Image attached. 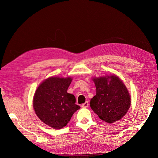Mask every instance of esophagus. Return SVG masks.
<instances>
[{"mask_svg":"<svg viewBox=\"0 0 158 158\" xmlns=\"http://www.w3.org/2000/svg\"><path fill=\"white\" fill-rule=\"evenodd\" d=\"M88 105H89L88 102V101H86V102H85L84 104H82L81 105V107H83V108H86V107H87L88 106Z\"/></svg>","mask_w":158,"mask_h":158,"instance_id":"obj_1","label":"esophagus"}]
</instances>
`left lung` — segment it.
I'll return each mask as SVG.
<instances>
[{
  "label": "left lung",
  "mask_w": 158,
  "mask_h": 158,
  "mask_svg": "<svg viewBox=\"0 0 158 158\" xmlns=\"http://www.w3.org/2000/svg\"><path fill=\"white\" fill-rule=\"evenodd\" d=\"M96 95L90 101V107L98 117L107 123L120 120L131 105L126 86L116 76L94 78Z\"/></svg>",
  "instance_id": "obj_1"
}]
</instances>
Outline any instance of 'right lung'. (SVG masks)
I'll list each match as a JSON object with an SVG mask.
<instances>
[{"label": "right lung", "mask_w": 158, "mask_h": 158, "mask_svg": "<svg viewBox=\"0 0 158 158\" xmlns=\"http://www.w3.org/2000/svg\"><path fill=\"white\" fill-rule=\"evenodd\" d=\"M70 77H50L36 89L33 107L38 118L50 127L61 129L66 126L73 113L80 109L76 98L68 94Z\"/></svg>", "instance_id": "add662e5"}]
</instances>
